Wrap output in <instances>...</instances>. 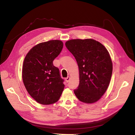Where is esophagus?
I'll return each mask as SVG.
<instances>
[{
    "instance_id": "1",
    "label": "esophagus",
    "mask_w": 135,
    "mask_h": 135,
    "mask_svg": "<svg viewBox=\"0 0 135 135\" xmlns=\"http://www.w3.org/2000/svg\"><path fill=\"white\" fill-rule=\"evenodd\" d=\"M70 79H71V78H70V76H68L67 78H65V81L67 82H68L70 81Z\"/></svg>"
}]
</instances>
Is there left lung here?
I'll list each match as a JSON object with an SVG mask.
<instances>
[{"mask_svg":"<svg viewBox=\"0 0 135 135\" xmlns=\"http://www.w3.org/2000/svg\"><path fill=\"white\" fill-rule=\"evenodd\" d=\"M65 46L78 63L79 84L74 93L85 103L96 102L104 94L110 84L113 63L108 50L91 39H71Z\"/></svg>","mask_w":135,"mask_h":135,"instance_id":"8db88e82","label":"left lung"}]
</instances>
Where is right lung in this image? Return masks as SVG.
I'll return each mask as SVG.
<instances>
[{"instance_id":"add662e5","label":"right lung","mask_w":135,"mask_h":135,"mask_svg":"<svg viewBox=\"0 0 135 135\" xmlns=\"http://www.w3.org/2000/svg\"><path fill=\"white\" fill-rule=\"evenodd\" d=\"M63 43L51 40L36 45L25 56L22 76L30 96L41 104L49 105L59 100L64 88V79L53 60L59 55Z\"/></svg>"}]
</instances>
